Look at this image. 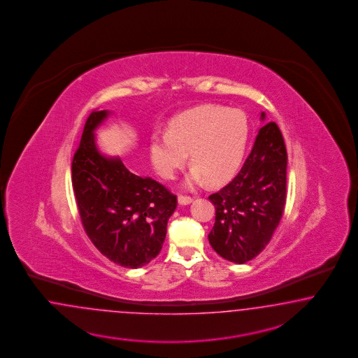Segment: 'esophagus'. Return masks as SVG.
Masks as SVG:
<instances>
[{"label": "esophagus", "instance_id": "obj_1", "mask_svg": "<svg viewBox=\"0 0 358 358\" xmlns=\"http://www.w3.org/2000/svg\"><path fill=\"white\" fill-rule=\"evenodd\" d=\"M192 202H193V198H192V196H187V195H180V196H178V203L182 205V206H185V205H190Z\"/></svg>", "mask_w": 358, "mask_h": 358}]
</instances>
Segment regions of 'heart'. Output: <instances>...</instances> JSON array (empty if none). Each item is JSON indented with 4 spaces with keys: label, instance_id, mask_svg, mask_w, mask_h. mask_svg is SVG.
<instances>
[{
    "label": "heart",
    "instance_id": "obj_1",
    "mask_svg": "<svg viewBox=\"0 0 358 358\" xmlns=\"http://www.w3.org/2000/svg\"><path fill=\"white\" fill-rule=\"evenodd\" d=\"M248 118L238 108L201 106L171 120L168 131H155L150 157L157 173L173 178L187 153L194 166L187 185L226 181L238 171L247 148Z\"/></svg>",
    "mask_w": 358,
    "mask_h": 358
}]
</instances>
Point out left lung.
Returning a JSON list of instances; mask_svg holds the SVG:
<instances>
[{
    "mask_svg": "<svg viewBox=\"0 0 358 358\" xmlns=\"http://www.w3.org/2000/svg\"><path fill=\"white\" fill-rule=\"evenodd\" d=\"M265 120V113H261ZM287 152L277 123L261 127L250 156L235 178L210 195L215 223L208 234L223 259L244 264L265 250L286 202Z\"/></svg>",
    "mask_w": 358,
    "mask_h": 358,
    "instance_id": "left-lung-1",
    "label": "left lung"
}]
</instances>
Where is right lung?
I'll return each instance as SVG.
<instances>
[{"label":"right lung","instance_id":"1","mask_svg":"<svg viewBox=\"0 0 358 358\" xmlns=\"http://www.w3.org/2000/svg\"><path fill=\"white\" fill-rule=\"evenodd\" d=\"M108 115V110L89 115L72 162V185L96 248L120 266L136 269L163 248L177 196L150 177L131 173L120 157L98 151L94 131Z\"/></svg>","mask_w":358,"mask_h":358}]
</instances>
